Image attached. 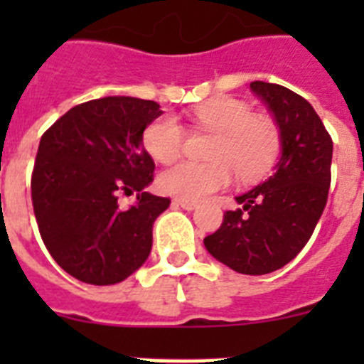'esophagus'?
<instances>
[{"instance_id":"obj_1","label":"esophagus","mask_w":364,"mask_h":364,"mask_svg":"<svg viewBox=\"0 0 364 364\" xmlns=\"http://www.w3.org/2000/svg\"><path fill=\"white\" fill-rule=\"evenodd\" d=\"M175 204L180 205L182 210H188V211H193L195 208H197V202L186 200V198H175Z\"/></svg>"}]
</instances>
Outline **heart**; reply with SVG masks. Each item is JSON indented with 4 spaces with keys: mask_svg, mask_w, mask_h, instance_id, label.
Here are the masks:
<instances>
[{
    "mask_svg": "<svg viewBox=\"0 0 364 364\" xmlns=\"http://www.w3.org/2000/svg\"><path fill=\"white\" fill-rule=\"evenodd\" d=\"M193 117L202 127L217 133L210 149L213 160H184L166 169L159 178L164 193L186 200H200L226 188L235 171L240 178L252 180L264 175L277 160L281 149L277 125L269 118L253 114L244 102L213 100L198 105ZM142 142L154 160L169 164L184 149L186 131L173 117L156 118L144 129Z\"/></svg>",
    "mask_w": 364,
    "mask_h": 364,
    "instance_id": "obj_1",
    "label": "heart"
}]
</instances>
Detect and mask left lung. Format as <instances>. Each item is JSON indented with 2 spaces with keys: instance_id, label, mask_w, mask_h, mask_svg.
<instances>
[{
  "instance_id": "left-lung-1",
  "label": "left lung",
  "mask_w": 364,
  "mask_h": 364,
  "mask_svg": "<svg viewBox=\"0 0 364 364\" xmlns=\"http://www.w3.org/2000/svg\"><path fill=\"white\" fill-rule=\"evenodd\" d=\"M250 87L275 117L282 156L266 182L237 197L242 208L226 211L204 246L235 272L264 275L288 264L310 240L328 200L333 142L297 92L266 82Z\"/></svg>"
}]
</instances>
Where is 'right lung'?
<instances>
[{
	"label": "right lung",
	"mask_w": 364,
	"mask_h": 364,
	"mask_svg": "<svg viewBox=\"0 0 364 364\" xmlns=\"http://www.w3.org/2000/svg\"><path fill=\"white\" fill-rule=\"evenodd\" d=\"M160 114L153 100L107 96L73 107L41 136L32 208L45 247L74 279L117 284L149 257L153 222L171 202L144 191L154 173L144 129ZM134 191L137 204L120 208Z\"/></svg>",
	"instance_id": "right-lung-1"
}]
</instances>
